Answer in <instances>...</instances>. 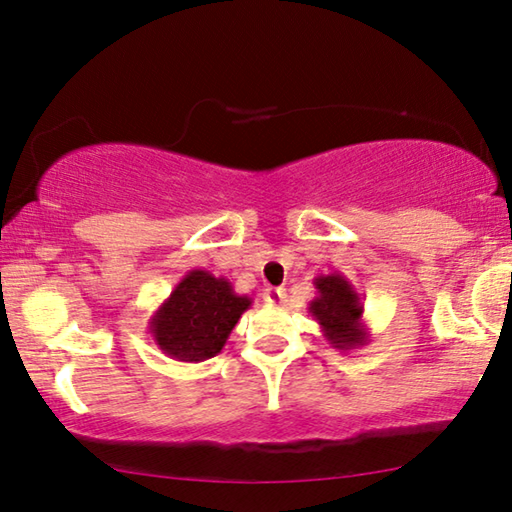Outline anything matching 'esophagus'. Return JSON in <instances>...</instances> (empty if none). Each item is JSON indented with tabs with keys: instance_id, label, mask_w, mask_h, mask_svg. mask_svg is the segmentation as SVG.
Segmentation results:
<instances>
[{
	"instance_id": "1",
	"label": "esophagus",
	"mask_w": 512,
	"mask_h": 512,
	"mask_svg": "<svg viewBox=\"0 0 512 512\" xmlns=\"http://www.w3.org/2000/svg\"><path fill=\"white\" fill-rule=\"evenodd\" d=\"M264 300L268 302V305H280V302H284V289L268 287V289L264 291Z\"/></svg>"
}]
</instances>
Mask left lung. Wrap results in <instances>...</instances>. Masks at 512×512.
Masks as SVG:
<instances>
[{
	"label": "left lung",
	"mask_w": 512,
	"mask_h": 512,
	"mask_svg": "<svg viewBox=\"0 0 512 512\" xmlns=\"http://www.w3.org/2000/svg\"><path fill=\"white\" fill-rule=\"evenodd\" d=\"M318 296L309 302V314L320 325L329 345L336 350H354L370 341L363 323V300L348 277L341 273L320 275L314 280Z\"/></svg>",
	"instance_id": "1"
}]
</instances>
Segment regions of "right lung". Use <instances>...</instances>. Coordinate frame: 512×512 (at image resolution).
Here are the masks:
<instances>
[{"label":"right lung","mask_w":512,"mask_h":512,"mask_svg":"<svg viewBox=\"0 0 512 512\" xmlns=\"http://www.w3.org/2000/svg\"><path fill=\"white\" fill-rule=\"evenodd\" d=\"M253 298L239 296L232 282L194 268L155 309L149 332L167 357L198 363L216 357Z\"/></svg>","instance_id":"obj_1"}]
</instances>
